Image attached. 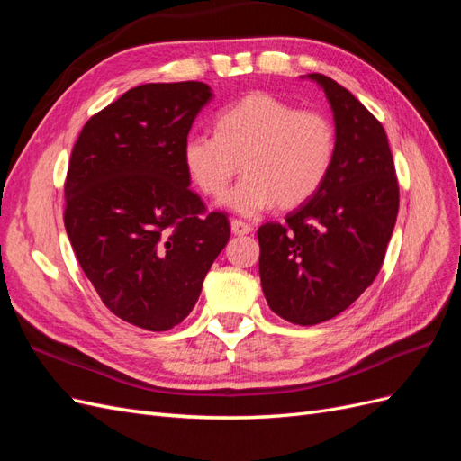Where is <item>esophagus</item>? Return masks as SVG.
Instances as JSON below:
<instances>
[{"label":"esophagus","instance_id":"1","mask_svg":"<svg viewBox=\"0 0 461 461\" xmlns=\"http://www.w3.org/2000/svg\"><path fill=\"white\" fill-rule=\"evenodd\" d=\"M230 230H232V234H236V236H244V234L252 232V227H249L248 222H244V221L234 219V221H230Z\"/></svg>","mask_w":461,"mask_h":461}]
</instances>
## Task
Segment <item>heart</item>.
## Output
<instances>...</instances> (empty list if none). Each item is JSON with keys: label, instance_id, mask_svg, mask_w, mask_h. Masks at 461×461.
<instances>
[{"label": "heart", "instance_id": "obj_1", "mask_svg": "<svg viewBox=\"0 0 461 461\" xmlns=\"http://www.w3.org/2000/svg\"><path fill=\"white\" fill-rule=\"evenodd\" d=\"M334 156L337 132L327 115L271 94H249L219 111L215 134H188L180 149L190 183L205 196H219L240 161L244 176L219 203L244 217L313 198Z\"/></svg>", "mask_w": 461, "mask_h": 461}]
</instances>
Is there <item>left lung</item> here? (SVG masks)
Returning <instances> with one entry per match:
<instances>
[{
	"instance_id": "8db88e82",
	"label": "left lung",
	"mask_w": 461,
	"mask_h": 461,
	"mask_svg": "<svg viewBox=\"0 0 461 461\" xmlns=\"http://www.w3.org/2000/svg\"><path fill=\"white\" fill-rule=\"evenodd\" d=\"M337 132L332 169L283 225L258 229L259 276L269 308L294 325H317L352 305L379 273L398 215V180L383 124L325 75Z\"/></svg>"
}]
</instances>
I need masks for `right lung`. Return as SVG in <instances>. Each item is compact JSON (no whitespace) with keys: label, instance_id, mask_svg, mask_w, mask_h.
<instances>
[{"label":"right lung","instance_id":"obj_1","mask_svg":"<svg viewBox=\"0 0 461 461\" xmlns=\"http://www.w3.org/2000/svg\"><path fill=\"white\" fill-rule=\"evenodd\" d=\"M212 97L194 80L136 86L85 124L71 153L67 236L107 310L140 329L178 325L229 242L227 215L205 213L180 158Z\"/></svg>","mask_w":461,"mask_h":461}]
</instances>
